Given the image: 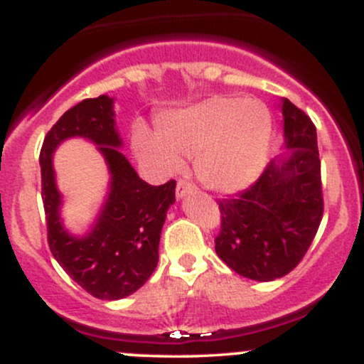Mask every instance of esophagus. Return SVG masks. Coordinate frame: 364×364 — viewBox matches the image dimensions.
<instances>
[{"label": "esophagus", "instance_id": "1", "mask_svg": "<svg viewBox=\"0 0 364 364\" xmlns=\"http://www.w3.org/2000/svg\"><path fill=\"white\" fill-rule=\"evenodd\" d=\"M193 190H195L193 185H190V183H186V181H179L178 186H176V198H178V200H181V198H185L186 195L191 193Z\"/></svg>", "mask_w": 364, "mask_h": 364}]
</instances>
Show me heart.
Here are the masks:
<instances>
[{
  "instance_id": "heart-1",
  "label": "heart",
  "mask_w": 364,
  "mask_h": 364,
  "mask_svg": "<svg viewBox=\"0 0 364 364\" xmlns=\"http://www.w3.org/2000/svg\"><path fill=\"white\" fill-rule=\"evenodd\" d=\"M273 139V115L255 98L218 95L164 110L157 131L136 122L131 143L139 161L162 174L181 171L183 157H197V174L209 188L235 193L264 171Z\"/></svg>"
}]
</instances>
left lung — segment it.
Instances as JSON below:
<instances>
[{"instance_id":"1","label":"left lung","mask_w":364,"mask_h":364,"mask_svg":"<svg viewBox=\"0 0 364 364\" xmlns=\"http://www.w3.org/2000/svg\"><path fill=\"white\" fill-rule=\"evenodd\" d=\"M283 154L249 190L219 202L215 254L243 278L273 282L301 262L323 215L316 127L282 98Z\"/></svg>"}]
</instances>
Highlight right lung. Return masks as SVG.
<instances>
[{"label": "right lung", "instance_id": "add662e5", "mask_svg": "<svg viewBox=\"0 0 364 364\" xmlns=\"http://www.w3.org/2000/svg\"><path fill=\"white\" fill-rule=\"evenodd\" d=\"M114 102L102 95L72 107L48 131L39 155L51 254L77 285L102 301H119L145 285L157 267L162 226L176 202L174 179L149 185L119 150L122 138ZM70 137L97 144L111 176L97 218L85 234H72L63 223V196L53 167L54 150Z\"/></svg>", "mask_w": 364, "mask_h": 364}]
</instances>
